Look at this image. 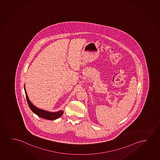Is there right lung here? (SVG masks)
I'll return each mask as SVG.
<instances>
[{
	"instance_id": "add662e5",
	"label": "right lung",
	"mask_w": 160,
	"mask_h": 160,
	"mask_svg": "<svg viewBox=\"0 0 160 160\" xmlns=\"http://www.w3.org/2000/svg\"><path fill=\"white\" fill-rule=\"evenodd\" d=\"M24 91L26 93V96L27 101V103L28 104L29 107L31 109V110L37 114L38 116H39L42 118H45L46 120H55L56 118H58L60 116H61L63 114V111L60 110L57 112H48L45 111L44 110L40 109H38V108L35 107L34 105H33L32 103H31V101H29L28 98V97L26 91L25 89V86H24Z\"/></svg>"
}]
</instances>
